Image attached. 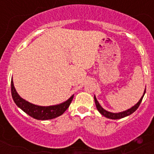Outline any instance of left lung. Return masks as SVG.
<instances>
[{"label": "left lung", "mask_w": 154, "mask_h": 154, "mask_svg": "<svg viewBox=\"0 0 154 154\" xmlns=\"http://www.w3.org/2000/svg\"><path fill=\"white\" fill-rule=\"evenodd\" d=\"M146 94V89H145V91H144V94L142 95V97H141V99L139 100L138 102L135 104L134 106H132L130 109H128L125 110V111H122V112H109L107 110H105V109H103L102 106H101L100 104H99L98 101L97 100L96 96L94 95V101H95V105H96V107L97 109V110L99 111V112L101 113V115H103L104 117H107L109 119H112V120H117V119H121V118H123V117H125L127 116H129L131 115L133 112H134L137 109V108L139 107V105L141 104L142 99H143V97Z\"/></svg>", "instance_id": "obj_1"}]
</instances>
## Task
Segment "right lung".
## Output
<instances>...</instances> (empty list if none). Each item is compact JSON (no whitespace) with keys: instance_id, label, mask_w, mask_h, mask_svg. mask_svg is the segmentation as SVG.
<instances>
[{"instance_id":"add662e5","label":"right lung","mask_w":154,"mask_h":154,"mask_svg":"<svg viewBox=\"0 0 154 154\" xmlns=\"http://www.w3.org/2000/svg\"><path fill=\"white\" fill-rule=\"evenodd\" d=\"M11 93H12L13 101L16 105H17L18 108H20V109L23 110L28 115H29L30 117L42 121L53 119L62 115L65 110L69 108L74 96L73 94L68 100L57 105H49V106H41V105H34L23 99L17 94L13 85V79L11 80Z\"/></svg>"}]
</instances>
